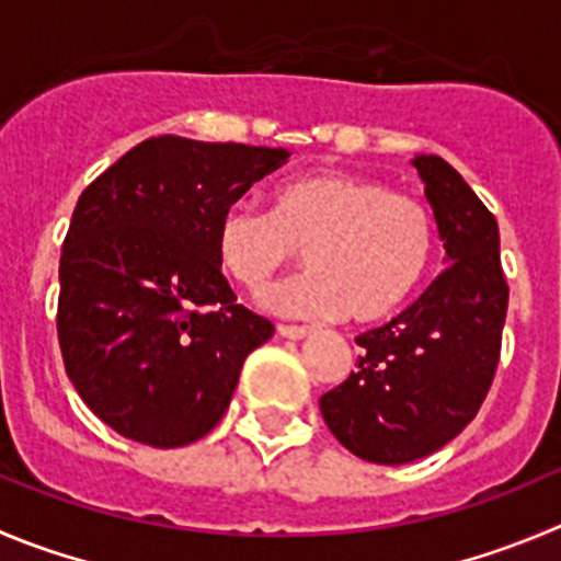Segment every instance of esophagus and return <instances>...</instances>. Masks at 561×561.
Instances as JSON below:
<instances>
[{
	"mask_svg": "<svg viewBox=\"0 0 561 561\" xmlns=\"http://www.w3.org/2000/svg\"><path fill=\"white\" fill-rule=\"evenodd\" d=\"M279 334L287 340H301L310 334V327H279Z\"/></svg>",
	"mask_w": 561,
	"mask_h": 561,
	"instance_id": "obj_1",
	"label": "esophagus"
}]
</instances>
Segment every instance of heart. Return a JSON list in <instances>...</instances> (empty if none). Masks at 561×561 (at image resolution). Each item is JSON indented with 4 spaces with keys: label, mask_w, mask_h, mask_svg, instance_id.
<instances>
[{
    "label": "heart",
    "mask_w": 561,
    "mask_h": 561,
    "mask_svg": "<svg viewBox=\"0 0 561 561\" xmlns=\"http://www.w3.org/2000/svg\"><path fill=\"white\" fill-rule=\"evenodd\" d=\"M301 254L310 274L274 287L265 307L296 318L348 312L370 323L399 312L421 290L437 254V229L415 196L345 171L279 182L271 213L232 204L218 216V263L245 290H265Z\"/></svg>",
    "instance_id": "heart-1"
}]
</instances>
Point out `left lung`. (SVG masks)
<instances>
[{
  "label": "left lung",
  "mask_w": 561,
  "mask_h": 561,
  "mask_svg": "<svg viewBox=\"0 0 561 561\" xmlns=\"http://www.w3.org/2000/svg\"><path fill=\"white\" fill-rule=\"evenodd\" d=\"M448 268L415 305L359 334L357 370L321 396L329 432L354 457L404 465L451 443L493 385L510 285L499 221L443 157L417 154Z\"/></svg>",
  "instance_id": "1"
}]
</instances>
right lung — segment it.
<instances>
[{"instance_id": "add662e5", "label": "right lung", "mask_w": 561, "mask_h": 561, "mask_svg": "<svg viewBox=\"0 0 561 561\" xmlns=\"http://www.w3.org/2000/svg\"><path fill=\"white\" fill-rule=\"evenodd\" d=\"M285 149L160 135L82 191L60 254L57 340L80 399L122 437L180 448L216 428L274 323L238 305L216 224Z\"/></svg>"}]
</instances>
